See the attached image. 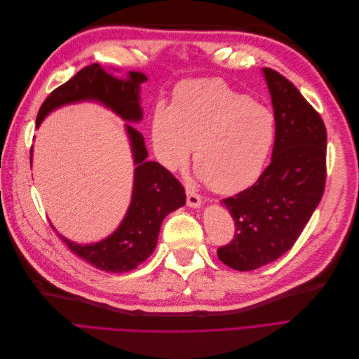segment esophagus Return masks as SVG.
<instances>
[{
    "instance_id": "34e87169",
    "label": "esophagus",
    "mask_w": 359,
    "mask_h": 359,
    "mask_svg": "<svg viewBox=\"0 0 359 359\" xmlns=\"http://www.w3.org/2000/svg\"><path fill=\"white\" fill-rule=\"evenodd\" d=\"M186 194H187V205L189 206H191V208H198V206H201L202 198L196 190L191 187H186Z\"/></svg>"
}]
</instances>
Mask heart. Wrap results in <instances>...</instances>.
Returning <instances> with one entry per match:
<instances>
[{
  "mask_svg": "<svg viewBox=\"0 0 359 359\" xmlns=\"http://www.w3.org/2000/svg\"><path fill=\"white\" fill-rule=\"evenodd\" d=\"M153 144L163 166L177 169L190 157L217 193L240 191L259 178L274 144V116L220 79L180 85L172 106L157 104Z\"/></svg>",
  "mask_w": 359,
  "mask_h": 359,
  "instance_id": "heart-1",
  "label": "heart"
}]
</instances>
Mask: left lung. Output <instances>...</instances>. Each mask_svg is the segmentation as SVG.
<instances>
[{"label": "left lung", "instance_id": "obj_1", "mask_svg": "<svg viewBox=\"0 0 359 359\" xmlns=\"http://www.w3.org/2000/svg\"><path fill=\"white\" fill-rule=\"evenodd\" d=\"M264 73L276 118L273 158L253 186L222 201L235 220V235L217 256L238 271L257 269L290 250L327 182L323 119L283 74L268 67Z\"/></svg>", "mask_w": 359, "mask_h": 359}]
</instances>
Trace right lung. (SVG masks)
I'll use <instances>...</instances> for the list:
<instances>
[{
  "label": "right lung",
  "instance_id": "1",
  "mask_svg": "<svg viewBox=\"0 0 359 359\" xmlns=\"http://www.w3.org/2000/svg\"><path fill=\"white\" fill-rule=\"evenodd\" d=\"M147 81L142 73L130 72L128 81H119L94 62L76 73L66 83L53 90L37 114L39 126L55 107L79 102L97 100L111 107L126 121H139V83ZM135 156L133 198L126 219L118 229L102 243L91 245L66 243L76 256L106 273H127L137 268L154 252L160 226L165 217L186 203L181 182L157 161H147L144 137L136 128L127 126Z\"/></svg>",
  "mask_w": 359,
  "mask_h": 359
}]
</instances>
